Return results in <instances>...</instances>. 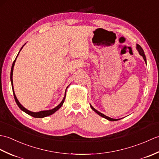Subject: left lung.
I'll use <instances>...</instances> for the list:
<instances>
[{"mask_svg": "<svg viewBox=\"0 0 159 159\" xmlns=\"http://www.w3.org/2000/svg\"><path fill=\"white\" fill-rule=\"evenodd\" d=\"M136 48H137V50H138V52H139V55H140L141 56H142V57H143V59H144V61H145V62H146V55H145L144 51H143V50L142 49V48H141V47L139 44H137V46H136ZM90 107H91V108H92V109L93 111H95V112H96L98 115H99L100 116L102 117H104V118H105V119H107V120H109V121H112L118 120V119H113V118L109 117H108V116H106L105 115H104L103 113L99 112L98 111H97L96 109H94V108H93L92 105H91V104H90Z\"/></svg>", "mask_w": 159, "mask_h": 159, "instance_id": "obj_1", "label": "left lung"}]
</instances>
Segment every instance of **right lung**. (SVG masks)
Wrapping results in <instances>:
<instances>
[{
    "label": "right lung",
    "instance_id": "right-lung-1",
    "mask_svg": "<svg viewBox=\"0 0 159 159\" xmlns=\"http://www.w3.org/2000/svg\"><path fill=\"white\" fill-rule=\"evenodd\" d=\"M25 44H26V43L22 46V47L21 48V49H20V50H21L22 49L23 46H25ZM20 50L19 51V52H18V55H17L16 58L15 59L14 61H13V64H12L11 69V74H10V79H11V87H12L13 93V96H14V98H15V100H16V102L17 104H18V106L19 107V108H20V109H21L22 111H23L24 112H25L26 113H27L28 115H29V116H32V117H36V118H42V117H47V116H50V115H52V114H53L54 113H55L56 111H57V110H59V109H60V108L61 107V106L63 105V102H64V100H65V98H66V90H67V87L66 88V92H65V96H64V97H63V98L61 102V103L59 104V105H57L56 107H55V108H54V109H52L46 110V111H39V112H32V111H29L28 109H26V108L24 107L22 105V104L20 103L18 100L17 99L16 96V94H15V92H14V90H13V67H14L15 62H16V61L17 57H18V55H19Z\"/></svg>",
    "mask_w": 159,
    "mask_h": 159
}]
</instances>
